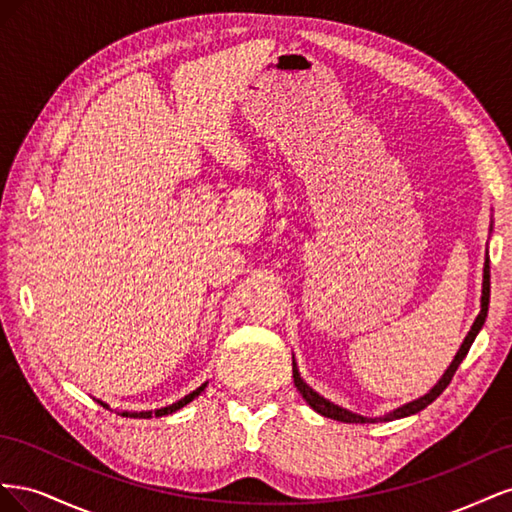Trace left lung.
<instances>
[{"instance_id":"obj_1","label":"left lung","mask_w":512,"mask_h":512,"mask_svg":"<svg viewBox=\"0 0 512 512\" xmlns=\"http://www.w3.org/2000/svg\"><path fill=\"white\" fill-rule=\"evenodd\" d=\"M489 256H487V260H485V269H483V297H480V314L476 316V320H474V324H472V329H470V333L466 335V339H463V344H461V348H459V352L455 354V359H453V363L448 365V369L444 371V376L438 380V384L433 386V389L427 393V395H423V397H418V399H414V401H410V404H404V406H399L397 410H393V412H389V414H384V416H361V414H356V412H350V410H346V408H342V406H337V404H333V401H329V399H324L322 395H318L312 386L309 384H305L303 382V378H301V374H299V369H297V363L292 361V378H294V386H297L299 389V393L303 395V399L307 401L309 406H312L318 414H322V416H327V418H333V421H342V423H378V421H395V418H404V416H410V414H416V412H421V410H425L431 401H436L440 395H442V391L446 389L448 384H451V380H453V376H455V371H457V367L461 365V361L466 359V354H468V350H470V346H472V342L476 339V335H478V331L483 329V324H485V318H487V309H489V288H491V282H489Z\"/></svg>"}]
</instances>
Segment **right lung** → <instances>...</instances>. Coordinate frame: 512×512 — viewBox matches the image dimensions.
<instances>
[{"instance_id": "1", "label": "right lung", "mask_w": 512, "mask_h": 512, "mask_svg": "<svg viewBox=\"0 0 512 512\" xmlns=\"http://www.w3.org/2000/svg\"><path fill=\"white\" fill-rule=\"evenodd\" d=\"M205 386H207V382H205L203 386H198V389H196V391H192L190 395H185L183 399H179L177 404H173V406H166V408H160V410H147V412H121V416H130V418H151V416H164V414H173V412H177L179 408L188 406L194 397H198L200 393H203V391H205ZM98 404H100L102 408H108V406L104 404V401H100V399H98Z\"/></svg>"}]
</instances>
